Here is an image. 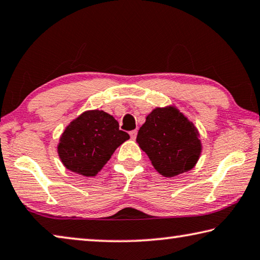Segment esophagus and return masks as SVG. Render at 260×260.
Masks as SVG:
<instances>
[{
	"mask_svg": "<svg viewBox=\"0 0 260 260\" xmlns=\"http://www.w3.org/2000/svg\"><path fill=\"white\" fill-rule=\"evenodd\" d=\"M130 137H131V139H136V137H137V134H138V131L137 130H133V131H130Z\"/></svg>",
	"mask_w": 260,
	"mask_h": 260,
	"instance_id": "34e87169",
	"label": "esophagus"
}]
</instances>
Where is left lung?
<instances>
[{
    "label": "left lung",
    "instance_id": "8db88e82",
    "mask_svg": "<svg viewBox=\"0 0 260 260\" xmlns=\"http://www.w3.org/2000/svg\"><path fill=\"white\" fill-rule=\"evenodd\" d=\"M136 142L165 177L192 169L203 150L197 127L175 106L153 109L140 126Z\"/></svg>",
    "mask_w": 260,
    "mask_h": 260
}]
</instances>
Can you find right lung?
Listing matches in <instances>:
<instances>
[{"mask_svg": "<svg viewBox=\"0 0 260 260\" xmlns=\"http://www.w3.org/2000/svg\"><path fill=\"white\" fill-rule=\"evenodd\" d=\"M130 138L104 110H86L70 122L59 137L57 153L72 173L92 177L107 164L116 148Z\"/></svg>", "mask_w": 260, "mask_h": 260, "instance_id": "obj_1", "label": "right lung"}]
</instances>
